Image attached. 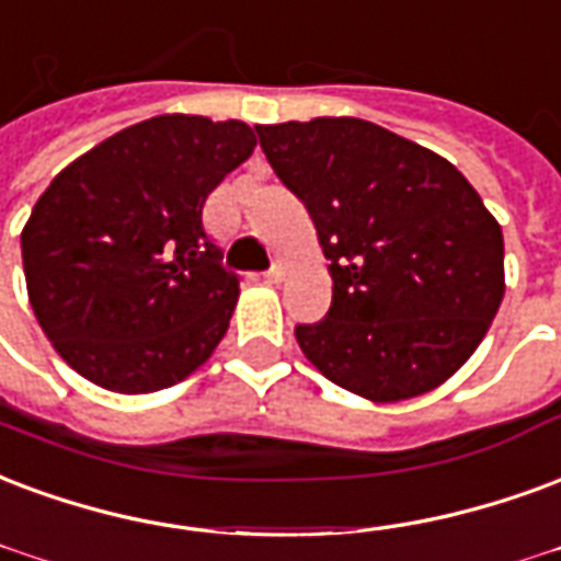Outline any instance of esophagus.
<instances>
[{
    "instance_id": "obj_1",
    "label": "esophagus",
    "mask_w": 561,
    "mask_h": 561,
    "mask_svg": "<svg viewBox=\"0 0 561 561\" xmlns=\"http://www.w3.org/2000/svg\"><path fill=\"white\" fill-rule=\"evenodd\" d=\"M282 279H285V270H282V264H273V267L264 273V282H267V285H279Z\"/></svg>"
}]
</instances>
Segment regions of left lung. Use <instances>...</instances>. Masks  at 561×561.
Masks as SVG:
<instances>
[{
  "label": "left lung",
  "instance_id": "obj_1",
  "mask_svg": "<svg viewBox=\"0 0 561 561\" xmlns=\"http://www.w3.org/2000/svg\"><path fill=\"white\" fill-rule=\"evenodd\" d=\"M330 259L333 302L294 333L327 380L375 404L446 383L505 294L502 228L439 153L363 118L255 127Z\"/></svg>",
  "mask_w": 561,
  "mask_h": 561
}]
</instances>
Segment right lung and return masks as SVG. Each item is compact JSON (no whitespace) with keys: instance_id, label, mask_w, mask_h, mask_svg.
Here are the masks:
<instances>
[{"instance_id":"right-lung-1","label":"right lung","mask_w":561,"mask_h":561,"mask_svg":"<svg viewBox=\"0 0 561 561\" xmlns=\"http://www.w3.org/2000/svg\"><path fill=\"white\" fill-rule=\"evenodd\" d=\"M255 142L243 122L157 115L53 178L20 247L32 312L77 375L142 396L217 351L240 282L202 207Z\"/></svg>"}]
</instances>
